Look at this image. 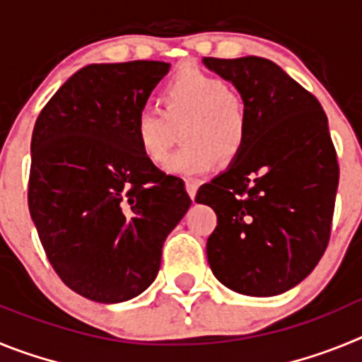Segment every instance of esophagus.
<instances>
[{
  "mask_svg": "<svg viewBox=\"0 0 362 362\" xmlns=\"http://www.w3.org/2000/svg\"><path fill=\"white\" fill-rule=\"evenodd\" d=\"M197 188H199V181H197V179H192V177L187 179V190H188V194H190L192 199L196 197Z\"/></svg>",
  "mask_w": 362,
  "mask_h": 362,
  "instance_id": "esophagus-1",
  "label": "esophagus"
}]
</instances>
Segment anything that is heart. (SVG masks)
Segmentation results:
<instances>
[{"mask_svg": "<svg viewBox=\"0 0 362 362\" xmlns=\"http://www.w3.org/2000/svg\"><path fill=\"white\" fill-rule=\"evenodd\" d=\"M161 110H141L134 136L148 161L163 165L181 124L185 145L170 158L168 170L196 175L210 170L217 156L235 158L248 136V107L245 95L223 78L197 66H183L159 92Z\"/></svg>", "mask_w": 362, "mask_h": 362, "instance_id": "b5f03b06", "label": "heart"}]
</instances>
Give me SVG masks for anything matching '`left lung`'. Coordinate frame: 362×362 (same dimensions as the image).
Segmentation results:
<instances>
[{
    "mask_svg": "<svg viewBox=\"0 0 362 362\" xmlns=\"http://www.w3.org/2000/svg\"><path fill=\"white\" fill-rule=\"evenodd\" d=\"M203 63L245 95L248 136L196 201L212 206L214 276L233 292L279 296L308 276L332 232L339 163L317 98L264 57Z\"/></svg>",
    "mask_w": 362,
    "mask_h": 362,
    "instance_id": "left-lung-1",
    "label": "left lung"
}]
</instances>
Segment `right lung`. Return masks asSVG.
Returning a JSON list of instances; mask_svg holds the SVG:
<instances>
[{
    "mask_svg": "<svg viewBox=\"0 0 362 362\" xmlns=\"http://www.w3.org/2000/svg\"><path fill=\"white\" fill-rule=\"evenodd\" d=\"M170 65H88L43 107L32 132L28 210L59 279L95 303L152 284L161 248L190 209L181 177L143 156L136 116Z\"/></svg>",
    "mask_w": 362,
    "mask_h": 362,
    "instance_id": "right-lung-1",
    "label": "right lung"
}]
</instances>
